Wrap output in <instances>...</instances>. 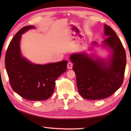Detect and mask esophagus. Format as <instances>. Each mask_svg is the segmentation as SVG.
<instances>
[{
	"instance_id": "esophagus-1",
	"label": "esophagus",
	"mask_w": 131,
	"mask_h": 131,
	"mask_svg": "<svg viewBox=\"0 0 131 131\" xmlns=\"http://www.w3.org/2000/svg\"><path fill=\"white\" fill-rule=\"evenodd\" d=\"M67 67L69 69H71L72 68H73V63H72L71 62H69L68 63V65H67Z\"/></svg>"
}]
</instances>
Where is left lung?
<instances>
[{
  "label": "left lung",
  "mask_w": 131,
  "mask_h": 131,
  "mask_svg": "<svg viewBox=\"0 0 131 131\" xmlns=\"http://www.w3.org/2000/svg\"><path fill=\"white\" fill-rule=\"evenodd\" d=\"M104 35L107 38L101 45L93 41L88 51L100 46L109 52L106 58L86 51L72 53L69 58L74 63L79 94L87 100L107 98L117 91L123 83L126 66L124 47L115 32L104 25Z\"/></svg>",
  "instance_id": "obj_1"
}]
</instances>
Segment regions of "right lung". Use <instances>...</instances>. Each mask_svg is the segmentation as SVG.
Here are the masks:
<instances>
[{"label": "right lung", "instance_id": "add662e5", "mask_svg": "<svg viewBox=\"0 0 131 131\" xmlns=\"http://www.w3.org/2000/svg\"><path fill=\"white\" fill-rule=\"evenodd\" d=\"M35 28L32 25L25 26L14 36L7 50L5 65L10 84L15 92L30 101H43L53 93L55 81L67 70L68 61L41 65L23 56L20 47L22 35Z\"/></svg>", "mask_w": 131, "mask_h": 131}]
</instances>
